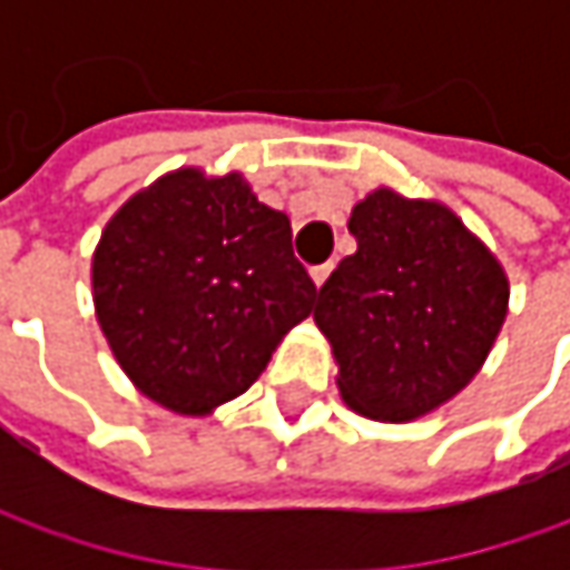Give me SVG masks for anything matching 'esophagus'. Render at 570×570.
I'll return each instance as SVG.
<instances>
[{
	"mask_svg": "<svg viewBox=\"0 0 570 570\" xmlns=\"http://www.w3.org/2000/svg\"><path fill=\"white\" fill-rule=\"evenodd\" d=\"M330 273H333V263L314 266V269H311V278H314V285H317V288H323V282L330 278Z\"/></svg>",
	"mask_w": 570,
	"mask_h": 570,
	"instance_id": "1",
	"label": "esophagus"
}]
</instances>
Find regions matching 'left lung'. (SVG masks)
I'll return each instance as SVG.
<instances>
[{"label": "left lung", "mask_w": 570, "mask_h": 570, "mask_svg": "<svg viewBox=\"0 0 570 570\" xmlns=\"http://www.w3.org/2000/svg\"><path fill=\"white\" fill-rule=\"evenodd\" d=\"M348 230L358 250L323 282L314 311L342 403L374 422H415L482 371L508 317V273L438 199L371 189Z\"/></svg>", "instance_id": "obj_1"}]
</instances>
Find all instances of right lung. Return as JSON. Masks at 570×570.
Masks as SVG:
<instances>
[{
	"instance_id": "1",
	"label": "right lung",
	"mask_w": 570,
	"mask_h": 570,
	"mask_svg": "<svg viewBox=\"0 0 570 570\" xmlns=\"http://www.w3.org/2000/svg\"><path fill=\"white\" fill-rule=\"evenodd\" d=\"M100 333L132 386L177 415H212L250 390L311 317L317 285L292 222L240 170L177 167L132 193L91 256Z\"/></svg>"
}]
</instances>
